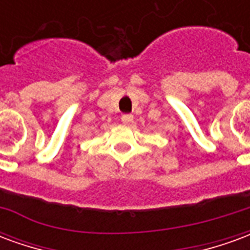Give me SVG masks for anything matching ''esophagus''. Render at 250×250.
Masks as SVG:
<instances>
[{"label": "esophagus", "instance_id": "34e87169", "mask_svg": "<svg viewBox=\"0 0 250 250\" xmlns=\"http://www.w3.org/2000/svg\"><path fill=\"white\" fill-rule=\"evenodd\" d=\"M132 120H134V116L131 114H125L122 116V122H123L125 125H130Z\"/></svg>", "mask_w": 250, "mask_h": 250}]
</instances>
